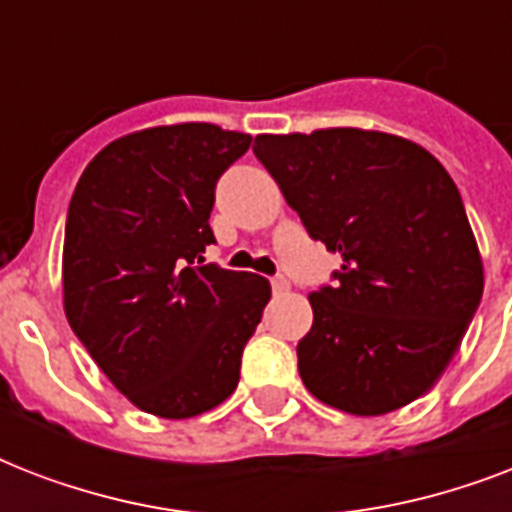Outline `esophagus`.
Instances as JSON below:
<instances>
[{"mask_svg":"<svg viewBox=\"0 0 512 512\" xmlns=\"http://www.w3.org/2000/svg\"><path fill=\"white\" fill-rule=\"evenodd\" d=\"M271 287H273V292H276V295H284V292H289V281H287V276H273L271 279Z\"/></svg>","mask_w":512,"mask_h":512,"instance_id":"1","label":"esophagus"}]
</instances>
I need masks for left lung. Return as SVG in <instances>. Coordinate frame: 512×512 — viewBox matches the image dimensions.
Instances as JSON below:
<instances>
[{
    "mask_svg": "<svg viewBox=\"0 0 512 512\" xmlns=\"http://www.w3.org/2000/svg\"><path fill=\"white\" fill-rule=\"evenodd\" d=\"M255 156L308 236L340 252L297 342L305 388L348 414L420 398L460 348L484 268L449 172L417 143L353 127L257 135Z\"/></svg>",
    "mask_w": 512,
    "mask_h": 512,
    "instance_id": "8db88e82",
    "label": "left lung"
}]
</instances>
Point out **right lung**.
Listing matches in <instances>:
<instances>
[{
    "label": "right lung",
    "mask_w": 512,
    "mask_h": 512,
    "mask_svg": "<svg viewBox=\"0 0 512 512\" xmlns=\"http://www.w3.org/2000/svg\"><path fill=\"white\" fill-rule=\"evenodd\" d=\"M252 138L215 124L135 132L100 151L68 204L63 297L74 335L143 412L185 420L239 385L271 284L204 265L215 185Z\"/></svg>",
    "instance_id": "1"
}]
</instances>
